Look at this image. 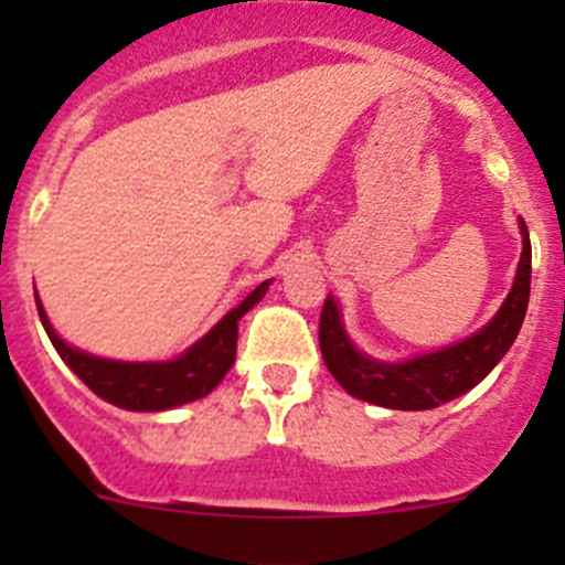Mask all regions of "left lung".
<instances>
[{"instance_id":"1","label":"left lung","mask_w":565,"mask_h":565,"mask_svg":"<svg viewBox=\"0 0 565 565\" xmlns=\"http://www.w3.org/2000/svg\"><path fill=\"white\" fill-rule=\"evenodd\" d=\"M520 226L522 237H525L522 259L505 303L500 306L487 328L459 344L431 352V355L413 358L407 363H380L361 355L347 339L339 309L328 295L322 315H319V350H322L324 366L339 380L341 388L363 402L380 404V407L431 409L481 383L514 344L527 311L530 235L525 221H520Z\"/></svg>"}]
</instances>
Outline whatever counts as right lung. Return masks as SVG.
I'll return each mask as SVG.
<instances>
[{"mask_svg":"<svg viewBox=\"0 0 565 565\" xmlns=\"http://www.w3.org/2000/svg\"><path fill=\"white\" fill-rule=\"evenodd\" d=\"M267 287H270V281H262L202 341H196L185 355L169 363H122L87 355V352L67 347L54 333L40 300L38 315L54 350L82 377V383L89 391L98 393L100 398H106L114 407L136 409V413H156V409H172L177 404H188L193 398L207 396L224 380V374L235 363L237 319L246 315L248 309H254V303H259Z\"/></svg>","mask_w":565,"mask_h":565,"instance_id":"obj_1","label":"right lung"}]
</instances>
